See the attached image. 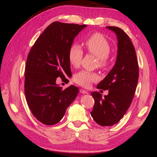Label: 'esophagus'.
Instances as JSON below:
<instances>
[{
  "instance_id": "obj_1",
  "label": "esophagus",
  "mask_w": 157,
  "mask_h": 157,
  "mask_svg": "<svg viewBox=\"0 0 157 157\" xmlns=\"http://www.w3.org/2000/svg\"><path fill=\"white\" fill-rule=\"evenodd\" d=\"M79 92H80L82 94H89V92L84 89H80L79 90Z\"/></svg>"
}]
</instances>
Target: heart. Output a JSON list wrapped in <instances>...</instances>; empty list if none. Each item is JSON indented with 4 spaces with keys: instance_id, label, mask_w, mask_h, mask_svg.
<instances>
[{
    "instance_id": "heart-1",
    "label": "heart",
    "mask_w": 157,
    "mask_h": 157,
    "mask_svg": "<svg viewBox=\"0 0 157 157\" xmlns=\"http://www.w3.org/2000/svg\"><path fill=\"white\" fill-rule=\"evenodd\" d=\"M85 46L88 51L98 57V66L105 67L107 63L108 56L111 52V46L107 39L100 33H95L85 41ZM83 57V50L77 44L71 45L68 51V60L73 67H78ZM98 79L96 73L87 71H81L74 75L73 80L82 86L88 87L91 82Z\"/></svg>"
}]
</instances>
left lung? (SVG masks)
Instances as JSON below:
<instances>
[{
	"label": "left lung",
	"mask_w": 157,
	"mask_h": 157,
	"mask_svg": "<svg viewBox=\"0 0 157 157\" xmlns=\"http://www.w3.org/2000/svg\"><path fill=\"white\" fill-rule=\"evenodd\" d=\"M106 28L116 34V62L97 86L99 89L109 90L108 95L102 97L97 91L91 94L95 100L91 115L95 123L103 127L113 125L123 118L132 102L139 80L136 51L129 36L118 27Z\"/></svg>",
	"instance_id": "obj_1"
}]
</instances>
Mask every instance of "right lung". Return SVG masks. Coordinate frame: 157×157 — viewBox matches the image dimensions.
<instances>
[{
	"label": "right lung",
	"mask_w": 157,
	"mask_h": 157,
	"mask_svg": "<svg viewBox=\"0 0 157 157\" xmlns=\"http://www.w3.org/2000/svg\"><path fill=\"white\" fill-rule=\"evenodd\" d=\"M86 25L52 23L32 47L25 69V94L34 116L44 124L53 125L62 120L75 99L79 89L73 85L62 90L58 77H71L69 48Z\"/></svg>",
	"instance_id": "add662e5"
}]
</instances>
